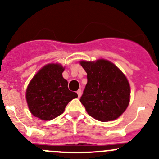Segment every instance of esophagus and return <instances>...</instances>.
Listing matches in <instances>:
<instances>
[{"mask_svg":"<svg viewBox=\"0 0 159 159\" xmlns=\"http://www.w3.org/2000/svg\"><path fill=\"white\" fill-rule=\"evenodd\" d=\"M77 94H78V98H80L81 96V94H82V91H81V89H78V91H77Z\"/></svg>","mask_w":159,"mask_h":159,"instance_id":"obj_1","label":"esophagus"}]
</instances>
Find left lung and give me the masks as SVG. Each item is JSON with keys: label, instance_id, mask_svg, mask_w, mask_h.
Returning <instances> with one entry per match:
<instances>
[{"label": "left lung", "instance_id": "1", "mask_svg": "<svg viewBox=\"0 0 159 159\" xmlns=\"http://www.w3.org/2000/svg\"><path fill=\"white\" fill-rule=\"evenodd\" d=\"M88 83L80 102L88 114L100 121H113L127 109L131 89L127 77L106 59L80 61Z\"/></svg>", "mask_w": 159, "mask_h": 159}]
</instances>
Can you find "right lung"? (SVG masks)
<instances>
[{
	"label": "right lung",
	"instance_id": "add662e5",
	"mask_svg": "<svg viewBox=\"0 0 159 159\" xmlns=\"http://www.w3.org/2000/svg\"><path fill=\"white\" fill-rule=\"evenodd\" d=\"M65 67L60 63L43 66L32 78L26 89V101L30 112L43 121H50L65 111V107L77 93L70 91L63 78Z\"/></svg>",
	"mask_w": 159,
	"mask_h": 159
}]
</instances>
